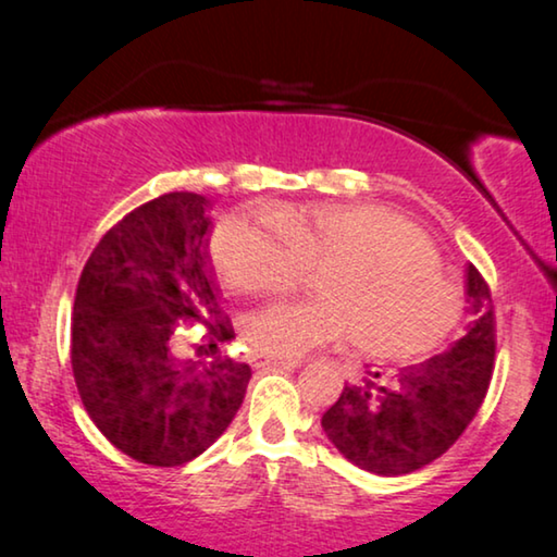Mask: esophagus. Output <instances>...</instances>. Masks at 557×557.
Masks as SVG:
<instances>
[{
    "instance_id": "1",
    "label": "esophagus",
    "mask_w": 557,
    "mask_h": 557,
    "mask_svg": "<svg viewBox=\"0 0 557 557\" xmlns=\"http://www.w3.org/2000/svg\"><path fill=\"white\" fill-rule=\"evenodd\" d=\"M253 364L261 370L269 368H299V360H281V357H269V355H253Z\"/></svg>"
}]
</instances>
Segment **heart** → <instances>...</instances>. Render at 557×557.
<instances>
[{"label": "heart", "instance_id": "obj_1", "mask_svg": "<svg viewBox=\"0 0 557 557\" xmlns=\"http://www.w3.org/2000/svg\"><path fill=\"white\" fill-rule=\"evenodd\" d=\"M212 256L238 292L278 294L307 271L319 301H281L243 319L256 352L296 360L345 337L372 357L425 352L451 330L461 296L436 250L398 212L377 205H286L223 220Z\"/></svg>", "mask_w": 557, "mask_h": 557}]
</instances>
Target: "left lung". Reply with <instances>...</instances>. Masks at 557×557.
<instances>
[{
	"mask_svg": "<svg viewBox=\"0 0 557 557\" xmlns=\"http://www.w3.org/2000/svg\"><path fill=\"white\" fill-rule=\"evenodd\" d=\"M469 324L463 337L431 360L408 364L387 385L380 372L364 387L345 385L322 416L337 451L370 474L403 476L423 469L456 444L482 406L494 364L492 294L474 265H467Z\"/></svg>",
	"mask_w": 557,
	"mask_h": 557,
	"instance_id": "8db88e82",
	"label": "left lung"
}]
</instances>
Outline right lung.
<instances>
[{
  "label": "right lung",
  "mask_w": 557,
  "mask_h": 557,
  "mask_svg": "<svg viewBox=\"0 0 557 557\" xmlns=\"http://www.w3.org/2000/svg\"><path fill=\"white\" fill-rule=\"evenodd\" d=\"M210 200L157 197L103 235L73 304V375L96 429L149 467H180L223 436L250 368L193 360L174 326L202 322L210 349L233 339L210 258ZM202 352V347H200Z\"/></svg>",
  "instance_id": "obj_1"
}]
</instances>
